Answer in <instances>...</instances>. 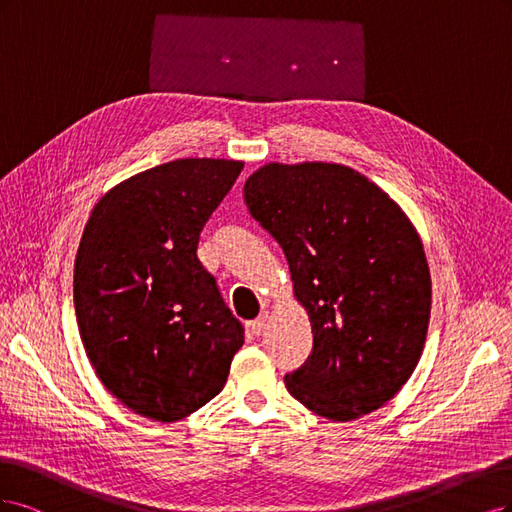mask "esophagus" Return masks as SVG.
I'll return each mask as SVG.
<instances>
[{
  "label": "esophagus",
  "mask_w": 512,
  "mask_h": 512,
  "mask_svg": "<svg viewBox=\"0 0 512 512\" xmlns=\"http://www.w3.org/2000/svg\"><path fill=\"white\" fill-rule=\"evenodd\" d=\"M268 312H263V315H259L253 323H251V332L255 334V336H261L263 332H266V325H268Z\"/></svg>",
  "instance_id": "34e87169"
}]
</instances>
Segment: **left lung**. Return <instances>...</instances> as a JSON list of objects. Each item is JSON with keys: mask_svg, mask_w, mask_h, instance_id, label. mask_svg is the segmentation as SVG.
I'll list each match as a JSON object with an SVG mask.
<instances>
[{"mask_svg": "<svg viewBox=\"0 0 512 512\" xmlns=\"http://www.w3.org/2000/svg\"><path fill=\"white\" fill-rule=\"evenodd\" d=\"M253 219L285 251L312 353L287 391L329 421L381 408L423 353L432 278L402 208L338 163H268L244 183Z\"/></svg>", "mask_w": 512, "mask_h": 512, "instance_id": "1", "label": "left lung"}]
</instances>
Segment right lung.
<instances>
[{"label":"right lung","instance_id":"obj_1","mask_svg":"<svg viewBox=\"0 0 512 512\" xmlns=\"http://www.w3.org/2000/svg\"><path fill=\"white\" fill-rule=\"evenodd\" d=\"M234 159H176L95 204L74 263L82 344L104 387L146 419L172 423L217 395L244 327L197 259L210 214L236 183Z\"/></svg>","mask_w":512,"mask_h":512}]
</instances>
